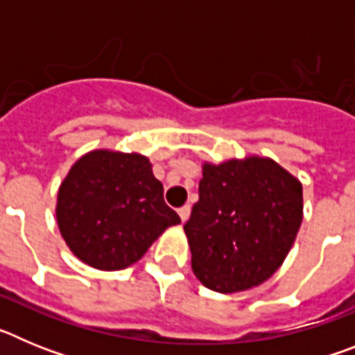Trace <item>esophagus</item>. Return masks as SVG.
Wrapping results in <instances>:
<instances>
[{"instance_id": "34e87169", "label": "esophagus", "mask_w": 355, "mask_h": 355, "mask_svg": "<svg viewBox=\"0 0 355 355\" xmlns=\"http://www.w3.org/2000/svg\"><path fill=\"white\" fill-rule=\"evenodd\" d=\"M178 213H180L181 220H183V222H187V220H188V216H190V205H184L183 208H180V209H178Z\"/></svg>"}]
</instances>
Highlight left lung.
Here are the masks:
<instances>
[{"label": "left lung", "mask_w": 355, "mask_h": 355, "mask_svg": "<svg viewBox=\"0 0 355 355\" xmlns=\"http://www.w3.org/2000/svg\"><path fill=\"white\" fill-rule=\"evenodd\" d=\"M302 222V184L268 158L206 163L184 224L192 268L206 288L236 293L272 277Z\"/></svg>", "instance_id": "left-lung-1"}]
</instances>
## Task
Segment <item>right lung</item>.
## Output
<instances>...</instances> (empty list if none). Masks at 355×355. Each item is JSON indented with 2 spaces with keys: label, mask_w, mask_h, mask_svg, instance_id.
I'll list each match as a JSON object with an SVG mask.
<instances>
[{
  "label": "right lung",
  "mask_w": 355,
  "mask_h": 355,
  "mask_svg": "<svg viewBox=\"0 0 355 355\" xmlns=\"http://www.w3.org/2000/svg\"><path fill=\"white\" fill-rule=\"evenodd\" d=\"M56 220L69 249L99 270L139 261L180 215L163 200V184L142 155L92 150L58 190Z\"/></svg>",
  "instance_id": "1"
}]
</instances>
